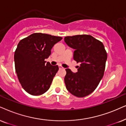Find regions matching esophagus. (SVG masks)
<instances>
[{
  "label": "esophagus",
  "instance_id": "34e87169",
  "mask_svg": "<svg viewBox=\"0 0 126 126\" xmlns=\"http://www.w3.org/2000/svg\"><path fill=\"white\" fill-rule=\"evenodd\" d=\"M59 69H62V68H63V67L62 66H59Z\"/></svg>",
  "mask_w": 126,
  "mask_h": 126
}]
</instances>
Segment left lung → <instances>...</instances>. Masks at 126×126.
<instances>
[{
	"mask_svg": "<svg viewBox=\"0 0 126 126\" xmlns=\"http://www.w3.org/2000/svg\"><path fill=\"white\" fill-rule=\"evenodd\" d=\"M64 42L75 49L73 59L80 63L77 73L66 69V88L74 96L83 98L91 94L102 79L107 53L102 42L90 35L67 36Z\"/></svg>",
	"mask_w": 126,
	"mask_h": 126,
	"instance_id": "obj_1",
	"label": "left lung"
}]
</instances>
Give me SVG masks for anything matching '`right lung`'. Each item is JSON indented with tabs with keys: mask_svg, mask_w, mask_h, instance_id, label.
Returning <instances> with one entry per match:
<instances>
[{
	"mask_svg": "<svg viewBox=\"0 0 126 126\" xmlns=\"http://www.w3.org/2000/svg\"><path fill=\"white\" fill-rule=\"evenodd\" d=\"M60 36L34 33L21 39L14 52L15 69L24 90L32 95H40L50 88L59 67L45 64L54 45Z\"/></svg>",
	"mask_w": 126,
	"mask_h": 126,
	"instance_id": "obj_1",
	"label": "right lung"
}]
</instances>
